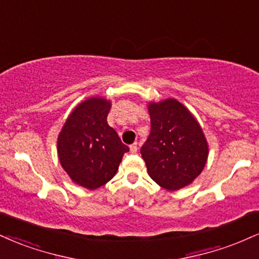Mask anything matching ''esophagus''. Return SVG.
<instances>
[{
	"label": "esophagus",
	"mask_w": 259,
	"mask_h": 259,
	"mask_svg": "<svg viewBox=\"0 0 259 259\" xmlns=\"http://www.w3.org/2000/svg\"><path fill=\"white\" fill-rule=\"evenodd\" d=\"M130 152H132V153H136V152H138V143L135 142L130 146Z\"/></svg>",
	"instance_id": "esophagus-1"
}]
</instances>
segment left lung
I'll return each instance as SVG.
<instances>
[{
	"label": "left lung",
	"mask_w": 259,
	"mask_h": 259,
	"mask_svg": "<svg viewBox=\"0 0 259 259\" xmlns=\"http://www.w3.org/2000/svg\"><path fill=\"white\" fill-rule=\"evenodd\" d=\"M151 134L141 147L148 175L166 191L191 185L206 165L208 143L192 112L176 99L147 105Z\"/></svg>",
	"instance_id": "1"
}]
</instances>
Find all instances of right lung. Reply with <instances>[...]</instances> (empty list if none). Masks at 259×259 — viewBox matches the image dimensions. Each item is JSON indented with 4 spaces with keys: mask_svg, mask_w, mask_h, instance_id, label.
<instances>
[{
    "mask_svg": "<svg viewBox=\"0 0 259 259\" xmlns=\"http://www.w3.org/2000/svg\"><path fill=\"white\" fill-rule=\"evenodd\" d=\"M111 100L92 96L73 108L58 135V157L76 185L94 191L116 175L129 147L107 123Z\"/></svg>",
    "mask_w": 259,
    "mask_h": 259,
    "instance_id": "obj_1",
    "label": "right lung"
}]
</instances>
